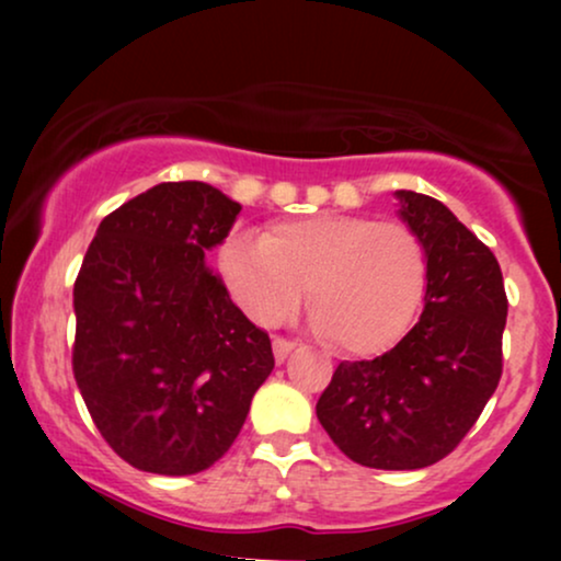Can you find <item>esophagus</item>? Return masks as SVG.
Returning a JSON list of instances; mask_svg holds the SVG:
<instances>
[{"label":"esophagus","instance_id":"1","mask_svg":"<svg viewBox=\"0 0 561 561\" xmlns=\"http://www.w3.org/2000/svg\"><path fill=\"white\" fill-rule=\"evenodd\" d=\"M294 347H296V342L283 340V336H273V355H275V359H278V363H283V359L288 357V352Z\"/></svg>","mask_w":561,"mask_h":561}]
</instances>
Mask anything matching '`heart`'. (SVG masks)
I'll list each match as a JSON object with an SVG mask.
<instances>
[{
  "instance_id": "obj_1",
  "label": "heart",
  "mask_w": 561,
  "mask_h": 561,
  "mask_svg": "<svg viewBox=\"0 0 561 561\" xmlns=\"http://www.w3.org/2000/svg\"><path fill=\"white\" fill-rule=\"evenodd\" d=\"M234 301L257 324L294 313L306 286L313 327L350 355L401 340L426 288V252L403 221L317 214L237 234L219 252Z\"/></svg>"
}]
</instances>
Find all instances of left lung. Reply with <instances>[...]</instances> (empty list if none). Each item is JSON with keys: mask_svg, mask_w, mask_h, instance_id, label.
<instances>
[{"mask_svg": "<svg viewBox=\"0 0 561 561\" xmlns=\"http://www.w3.org/2000/svg\"><path fill=\"white\" fill-rule=\"evenodd\" d=\"M396 196L426 252L424 311L386 355L340 363L317 416L352 462L421 470L465 439L495 393L508 298L495 255L447 206Z\"/></svg>", "mask_w": 561, "mask_h": 561, "instance_id": "obj_1", "label": "left lung"}]
</instances>
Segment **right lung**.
<instances>
[{
  "instance_id": "1",
  "label": "right lung",
  "mask_w": 561,
  "mask_h": 561,
  "mask_svg": "<svg viewBox=\"0 0 561 561\" xmlns=\"http://www.w3.org/2000/svg\"><path fill=\"white\" fill-rule=\"evenodd\" d=\"M240 209L209 183H158L102 219L81 263L76 386L142 472L196 474L225 457L273 373L271 336L206 265Z\"/></svg>"
}]
</instances>
